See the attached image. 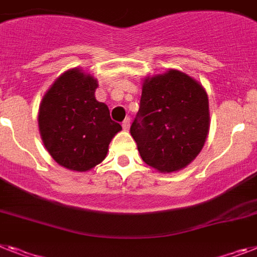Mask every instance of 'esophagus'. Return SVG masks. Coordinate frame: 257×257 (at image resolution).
Wrapping results in <instances>:
<instances>
[{
  "instance_id": "esophagus-1",
  "label": "esophagus",
  "mask_w": 257,
  "mask_h": 257,
  "mask_svg": "<svg viewBox=\"0 0 257 257\" xmlns=\"http://www.w3.org/2000/svg\"><path fill=\"white\" fill-rule=\"evenodd\" d=\"M130 124H131V120L130 118H126V119L123 120V123H122V127H123V130H128L130 128Z\"/></svg>"
}]
</instances>
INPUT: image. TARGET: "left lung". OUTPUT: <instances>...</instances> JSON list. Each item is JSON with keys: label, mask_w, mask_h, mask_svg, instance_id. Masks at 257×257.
<instances>
[{"label": "left lung", "mask_w": 257, "mask_h": 257, "mask_svg": "<svg viewBox=\"0 0 257 257\" xmlns=\"http://www.w3.org/2000/svg\"><path fill=\"white\" fill-rule=\"evenodd\" d=\"M209 115L202 85L169 69L144 80L130 133L143 162L169 173L185 168L200 154L209 134Z\"/></svg>", "instance_id": "left-lung-1"}]
</instances>
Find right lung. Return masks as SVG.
<instances>
[{"instance_id":"add662e5","label":"right lung","mask_w":257,"mask_h":257,"mask_svg":"<svg viewBox=\"0 0 257 257\" xmlns=\"http://www.w3.org/2000/svg\"><path fill=\"white\" fill-rule=\"evenodd\" d=\"M97 80L71 69L48 89L39 107V131L57 164L85 172L102 162L119 123L94 97Z\"/></svg>"}]
</instances>
